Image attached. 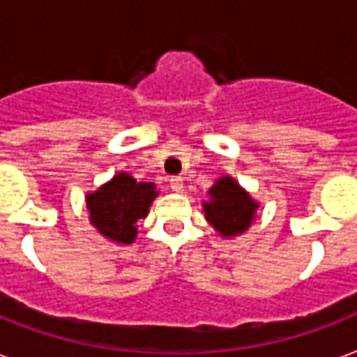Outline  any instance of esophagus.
<instances>
[{
  "instance_id": "obj_1",
  "label": "esophagus",
  "mask_w": 357,
  "mask_h": 357,
  "mask_svg": "<svg viewBox=\"0 0 357 357\" xmlns=\"http://www.w3.org/2000/svg\"><path fill=\"white\" fill-rule=\"evenodd\" d=\"M170 187H172L176 192H181V190H183V178H181V176H172V178H170Z\"/></svg>"
}]
</instances>
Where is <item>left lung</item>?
<instances>
[{"label":"left lung","instance_id":"8db88e82","mask_svg":"<svg viewBox=\"0 0 357 357\" xmlns=\"http://www.w3.org/2000/svg\"><path fill=\"white\" fill-rule=\"evenodd\" d=\"M211 202L204 204L206 219L222 236L245 232L252 221L258 204L232 178H221L209 189Z\"/></svg>","mask_w":357,"mask_h":357}]
</instances>
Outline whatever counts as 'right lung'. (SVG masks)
<instances>
[{"instance_id": "1", "label": "right lung", "mask_w": 357, "mask_h": 357, "mask_svg": "<svg viewBox=\"0 0 357 357\" xmlns=\"http://www.w3.org/2000/svg\"><path fill=\"white\" fill-rule=\"evenodd\" d=\"M157 197L153 183L136 181L129 174H118L88 197L89 219L102 236L118 243H132L136 221L148 215L149 204Z\"/></svg>"}]
</instances>
